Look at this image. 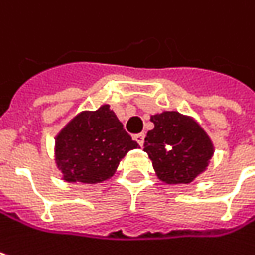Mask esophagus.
<instances>
[{"mask_svg":"<svg viewBox=\"0 0 255 255\" xmlns=\"http://www.w3.org/2000/svg\"><path fill=\"white\" fill-rule=\"evenodd\" d=\"M133 139H135L137 143L142 146V145H143V139H145V133H137V135H135V136H133Z\"/></svg>","mask_w":255,"mask_h":255,"instance_id":"obj_1","label":"esophagus"}]
</instances>
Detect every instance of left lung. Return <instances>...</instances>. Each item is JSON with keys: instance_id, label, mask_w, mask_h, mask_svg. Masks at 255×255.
<instances>
[{"instance_id": "1", "label": "left lung", "mask_w": 255, "mask_h": 255, "mask_svg": "<svg viewBox=\"0 0 255 255\" xmlns=\"http://www.w3.org/2000/svg\"><path fill=\"white\" fill-rule=\"evenodd\" d=\"M143 151L152 161L156 177L165 184H189L206 171L215 152L205 129L190 116L162 112L151 116Z\"/></svg>"}]
</instances>
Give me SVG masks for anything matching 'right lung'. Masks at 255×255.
<instances>
[{"mask_svg": "<svg viewBox=\"0 0 255 255\" xmlns=\"http://www.w3.org/2000/svg\"><path fill=\"white\" fill-rule=\"evenodd\" d=\"M137 145L109 104L84 110L55 137V164L66 183L97 184L113 177L122 158Z\"/></svg>", "mask_w": 255, "mask_h": 255, "instance_id": "add662e5", "label": "right lung"}]
</instances>
